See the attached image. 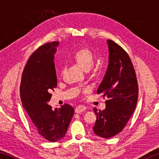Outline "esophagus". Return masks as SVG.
Here are the masks:
<instances>
[{
	"label": "esophagus",
	"instance_id": "obj_1",
	"mask_svg": "<svg viewBox=\"0 0 159 159\" xmlns=\"http://www.w3.org/2000/svg\"><path fill=\"white\" fill-rule=\"evenodd\" d=\"M86 107L84 105H79L76 107V109H75V112L77 113V114H80V113L85 111L86 110Z\"/></svg>",
	"mask_w": 159,
	"mask_h": 159
}]
</instances>
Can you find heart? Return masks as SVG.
Masks as SVG:
<instances>
[{"mask_svg":"<svg viewBox=\"0 0 159 159\" xmlns=\"http://www.w3.org/2000/svg\"><path fill=\"white\" fill-rule=\"evenodd\" d=\"M71 59L84 70H88L95 62V55L91 50L83 48L75 51Z\"/></svg>","mask_w":159,"mask_h":159,"instance_id":"heart-1","label":"heart"}]
</instances>
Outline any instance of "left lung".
Returning <instances> with one entry per match:
<instances>
[{
  "label": "left lung",
  "mask_w": 159,
  "mask_h": 159,
  "mask_svg": "<svg viewBox=\"0 0 159 159\" xmlns=\"http://www.w3.org/2000/svg\"><path fill=\"white\" fill-rule=\"evenodd\" d=\"M109 65L97 93L107 97L106 108H94L97 119L93 131L109 138L120 133L134 113L138 99L135 71L128 54L112 40L107 41Z\"/></svg>",
  "instance_id": "8db88e82"
}]
</instances>
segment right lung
<instances>
[{"mask_svg": "<svg viewBox=\"0 0 159 159\" xmlns=\"http://www.w3.org/2000/svg\"><path fill=\"white\" fill-rule=\"evenodd\" d=\"M58 41L47 43L32 53L21 76L20 98L38 133L50 142L62 139L74 114V109L65 104L52 109L48 105L52 90L57 87L55 53Z\"/></svg>", "mask_w": 159, "mask_h": 159, "instance_id": "right-lung-1", "label": "right lung"}]
</instances>
